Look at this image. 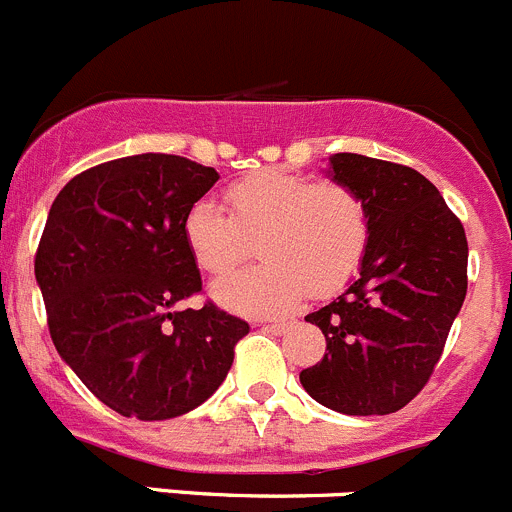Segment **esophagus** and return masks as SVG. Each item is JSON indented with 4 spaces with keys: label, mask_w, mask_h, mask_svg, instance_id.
Returning <instances> with one entry per match:
<instances>
[{
    "label": "esophagus",
    "mask_w": 512,
    "mask_h": 512,
    "mask_svg": "<svg viewBox=\"0 0 512 512\" xmlns=\"http://www.w3.org/2000/svg\"><path fill=\"white\" fill-rule=\"evenodd\" d=\"M265 330L272 335H285L290 330V322H265Z\"/></svg>",
    "instance_id": "obj_1"
}]
</instances>
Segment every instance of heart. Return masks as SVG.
Returning <instances> with one entry per match:
<instances>
[{"label": "heart", "mask_w": 512, "mask_h": 512, "mask_svg": "<svg viewBox=\"0 0 512 512\" xmlns=\"http://www.w3.org/2000/svg\"><path fill=\"white\" fill-rule=\"evenodd\" d=\"M232 217L212 200L185 215L192 260L212 277L235 270L257 237L262 262L212 285L220 305L245 315L290 312L310 290L330 295L357 272L367 250L370 220L355 190L340 182L260 170L227 190Z\"/></svg>", "instance_id": "heart-1"}]
</instances>
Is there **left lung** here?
I'll return each mask as SVG.
<instances>
[{"label": "left lung", "mask_w": 512, "mask_h": 512, "mask_svg": "<svg viewBox=\"0 0 512 512\" xmlns=\"http://www.w3.org/2000/svg\"><path fill=\"white\" fill-rule=\"evenodd\" d=\"M332 182L367 207L360 277L305 317L327 340L302 388L345 415H390L433 375L468 292V240L443 195L413 167L337 152Z\"/></svg>", "instance_id": "8db88e82"}]
</instances>
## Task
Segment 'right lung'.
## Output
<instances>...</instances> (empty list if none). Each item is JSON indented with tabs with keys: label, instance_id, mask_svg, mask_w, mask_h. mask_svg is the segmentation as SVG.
Returning <instances> with one entry per match:
<instances>
[{
	"label": "right lung",
	"instance_id": "right-lung-1",
	"mask_svg": "<svg viewBox=\"0 0 512 512\" xmlns=\"http://www.w3.org/2000/svg\"><path fill=\"white\" fill-rule=\"evenodd\" d=\"M220 180L187 157H119L52 202L34 275L59 357L124 418L167 420L205 403L250 325L207 302L185 215Z\"/></svg>",
	"mask_w": 512,
	"mask_h": 512
}]
</instances>
